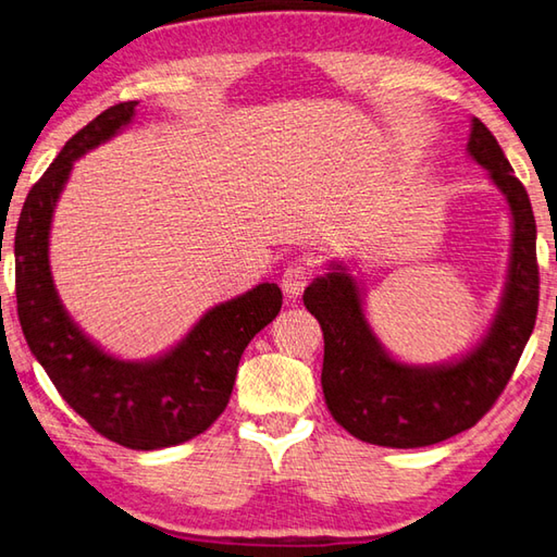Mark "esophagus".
Returning <instances> with one entry per match:
<instances>
[{"instance_id": "obj_1", "label": "esophagus", "mask_w": 557, "mask_h": 557, "mask_svg": "<svg viewBox=\"0 0 557 557\" xmlns=\"http://www.w3.org/2000/svg\"><path fill=\"white\" fill-rule=\"evenodd\" d=\"M313 277V270L309 268V262H292V265L282 272V289L287 292L289 297H299L305 287L309 285Z\"/></svg>"}]
</instances>
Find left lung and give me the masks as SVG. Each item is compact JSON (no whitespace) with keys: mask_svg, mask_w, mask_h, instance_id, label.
I'll list each match as a JSON object with an SVG mask.
<instances>
[{"mask_svg":"<svg viewBox=\"0 0 557 557\" xmlns=\"http://www.w3.org/2000/svg\"><path fill=\"white\" fill-rule=\"evenodd\" d=\"M468 153L490 170L513 221L509 277L487 336L448 366L417 368L389 358L362 313L358 282L336 265L305 289L323 331L321 387L331 417L350 436L384 448H421L472 429L511 380L539 313L535 219L492 131L472 119Z\"/></svg>","mask_w":557,"mask_h":557,"instance_id":"8db88e82","label":"left lung"}]
</instances>
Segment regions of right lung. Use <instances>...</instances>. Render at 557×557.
<instances>
[{
    "instance_id": "add662e5",
    "label": "right lung",
    "mask_w": 557,
    "mask_h": 557,
    "mask_svg": "<svg viewBox=\"0 0 557 557\" xmlns=\"http://www.w3.org/2000/svg\"><path fill=\"white\" fill-rule=\"evenodd\" d=\"M136 102L109 107L67 140L28 191L14 234L16 311L28 348L70 407L99 436L131 450H158L205 433L226 409L250 338L277 317L282 292L262 282L207 311L177 346L148 362L95 346L58 299L48 236L73 163L134 119Z\"/></svg>"
}]
</instances>
